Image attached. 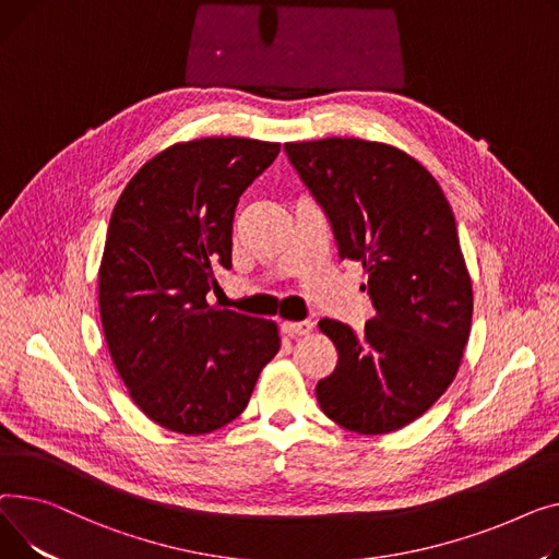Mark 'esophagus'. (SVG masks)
Here are the masks:
<instances>
[{
    "instance_id": "34e87169",
    "label": "esophagus",
    "mask_w": 559,
    "mask_h": 559,
    "mask_svg": "<svg viewBox=\"0 0 559 559\" xmlns=\"http://www.w3.org/2000/svg\"><path fill=\"white\" fill-rule=\"evenodd\" d=\"M282 330L288 336H307L313 330V322L311 320H298V322H282Z\"/></svg>"
}]
</instances>
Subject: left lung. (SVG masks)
Listing matches in <instances>:
<instances>
[{
	"label": "left lung",
	"instance_id": "1",
	"mask_svg": "<svg viewBox=\"0 0 559 559\" xmlns=\"http://www.w3.org/2000/svg\"><path fill=\"white\" fill-rule=\"evenodd\" d=\"M284 151L330 218L338 257L366 269L360 288L377 311L360 334L318 322L338 352L318 404L347 431H397L442 397L469 338L472 282L453 212L436 178L395 146L330 138Z\"/></svg>",
	"mask_w": 559,
	"mask_h": 559
}]
</instances>
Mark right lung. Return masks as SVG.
I'll return each mask as SVG.
<instances>
[{
  "label": "right lung",
  "mask_w": 559,
  "mask_h": 559,
  "mask_svg": "<svg viewBox=\"0 0 559 559\" xmlns=\"http://www.w3.org/2000/svg\"><path fill=\"white\" fill-rule=\"evenodd\" d=\"M280 144L205 138L162 151L121 191L98 269V309L130 397L176 433L203 436L243 413L280 352L277 324L207 305L233 266L241 193Z\"/></svg>",
  "instance_id": "obj_1"
}]
</instances>
